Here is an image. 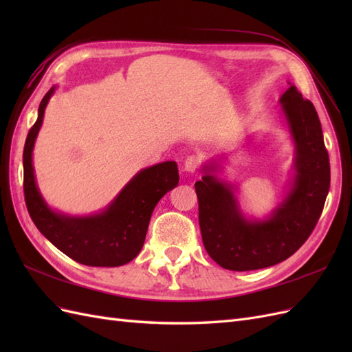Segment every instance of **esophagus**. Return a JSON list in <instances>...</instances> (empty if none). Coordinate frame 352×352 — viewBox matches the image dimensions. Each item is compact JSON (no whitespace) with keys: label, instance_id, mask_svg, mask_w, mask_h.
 <instances>
[{"label":"esophagus","instance_id":"esophagus-1","mask_svg":"<svg viewBox=\"0 0 352 352\" xmlns=\"http://www.w3.org/2000/svg\"><path fill=\"white\" fill-rule=\"evenodd\" d=\"M199 164H201V158L198 155H188L184 163V168L189 173H194L199 167Z\"/></svg>","mask_w":352,"mask_h":352}]
</instances>
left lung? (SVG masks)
<instances>
[{"mask_svg": "<svg viewBox=\"0 0 352 352\" xmlns=\"http://www.w3.org/2000/svg\"><path fill=\"white\" fill-rule=\"evenodd\" d=\"M280 104L295 144V176L291 190L269 219H245L235 188L212 175L216 166H204V176L195 182L202 242L223 269L258 270L289 258L322 216L330 164L320 120L313 102L302 98L294 85Z\"/></svg>", "mask_w": 352, "mask_h": 352, "instance_id": "left-lung-1", "label": "left lung"}]
</instances>
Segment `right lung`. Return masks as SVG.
<instances>
[{"label":"right lung","mask_w":352,"mask_h":352,"mask_svg":"<svg viewBox=\"0 0 352 352\" xmlns=\"http://www.w3.org/2000/svg\"><path fill=\"white\" fill-rule=\"evenodd\" d=\"M54 91L51 88L42 98L38 119L25 142L23 190L30 219L42 235L74 261L92 267H119L142 250L157 202L179 184L177 164L164 162L141 170L98 214L70 217L52 211L36 186L32 151Z\"/></svg>","instance_id":"right-lung-1"}]
</instances>
